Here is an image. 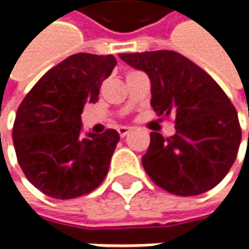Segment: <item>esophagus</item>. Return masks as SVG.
<instances>
[{
    "instance_id": "obj_1",
    "label": "esophagus",
    "mask_w": 249,
    "mask_h": 249,
    "mask_svg": "<svg viewBox=\"0 0 249 249\" xmlns=\"http://www.w3.org/2000/svg\"><path fill=\"white\" fill-rule=\"evenodd\" d=\"M118 133H119V136L123 139V137H126L127 134L130 133V129L129 127H124V126H122V127H119L118 129Z\"/></svg>"
}]
</instances>
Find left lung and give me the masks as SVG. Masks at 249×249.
Returning a JSON list of instances; mask_svg holds the SVG:
<instances>
[{
  "instance_id": "1",
  "label": "left lung",
  "mask_w": 249,
  "mask_h": 249,
  "mask_svg": "<svg viewBox=\"0 0 249 249\" xmlns=\"http://www.w3.org/2000/svg\"><path fill=\"white\" fill-rule=\"evenodd\" d=\"M148 74L151 107L176 116V133L152 131L142 166L151 180L175 196H199L217 186L234 163L241 129L237 110L219 84L175 51L119 53ZM249 136V134H248Z\"/></svg>"
}]
</instances>
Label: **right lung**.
<instances>
[{"label": "right lung", "instance_id": "right-lung-1", "mask_svg": "<svg viewBox=\"0 0 249 249\" xmlns=\"http://www.w3.org/2000/svg\"><path fill=\"white\" fill-rule=\"evenodd\" d=\"M115 66L113 55L74 53L45 73L18 108L12 130L18 162L45 196H82L107 176L119 133L83 136L80 115L86 104L98 101Z\"/></svg>", "mask_w": 249, "mask_h": 249}]
</instances>
